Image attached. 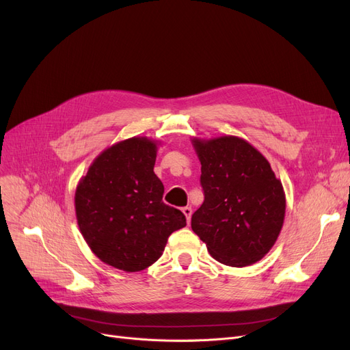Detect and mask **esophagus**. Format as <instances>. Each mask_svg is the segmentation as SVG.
I'll return each instance as SVG.
<instances>
[{
  "label": "esophagus",
  "instance_id": "esophagus-1",
  "mask_svg": "<svg viewBox=\"0 0 350 350\" xmlns=\"http://www.w3.org/2000/svg\"><path fill=\"white\" fill-rule=\"evenodd\" d=\"M183 214L186 215L187 223H190V219H191V214H193V210H191V207H185V208H183Z\"/></svg>",
  "mask_w": 350,
  "mask_h": 350
}]
</instances>
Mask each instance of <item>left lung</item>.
<instances>
[{
    "mask_svg": "<svg viewBox=\"0 0 350 350\" xmlns=\"http://www.w3.org/2000/svg\"><path fill=\"white\" fill-rule=\"evenodd\" d=\"M204 203L191 228L218 262L248 267L269 252L285 218V191L269 161L237 136L191 140Z\"/></svg>",
    "mask_w": 350,
    "mask_h": 350,
    "instance_id": "obj_1",
    "label": "left lung"
}]
</instances>
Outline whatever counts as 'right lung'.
Returning <instances> with one entry per match:
<instances>
[{"label":"right lung","mask_w":350,"mask_h":350,"mask_svg":"<svg viewBox=\"0 0 350 350\" xmlns=\"http://www.w3.org/2000/svg\"><path fill=\"white\" fill-rule=\"evenodd\" d=\"M157 142L131 137L105 149L75 191V211L86 244L113 268L137 272L154 264L169 235L186 227L180 210L163 203L154 174Z\"/></svg>","instance_id":"right-lung-1"}]
</instances>
